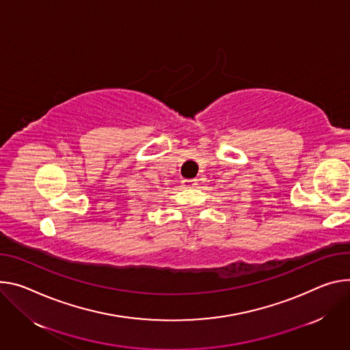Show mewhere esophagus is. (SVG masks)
<instances>
[{
	"label": "esophagus",
	"mask_w": 350,
	"mask_h": 350,
	"mask_svg": "<svg viewBox=\"0 0 350 350\" xmlns=\"http://www.w3.org/2000/svg\"><path fill=\"white\" fill-rule=\"evenodd\" d=\"M181 183H183V185L187 187V188H193V187H196V185L198 184V181H197L196 178H184Z\"/></svg>",
	"instance_id": "34e87169"
}]
</instances>
